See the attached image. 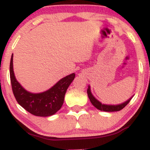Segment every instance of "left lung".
<instances>
[{"label": "left lung", "mask_w": 150, "mask_h": 150, "mask_svg": "<svg viewBox=\"0 0 150 150\" xmlns=\"http://www.w3.org/2000/svg\"><path fill=\"white\" fill-rule=\"evenodd\" d=\"M87 94H88V97L90 100L91 103H92L93 106L95 108H97V109L100 110V111H107V112H113V111H120L121 109H123V108L126 106L127 104L130 102V101L131 100V98L127 100L125 102H123V104H120L118 105H106V104H102L100 101H99L97 99H95V97L92 95V94L91 93L90 90V87H88L87 89Z\"/></svg>", "instance_id": "left-lung-1"}]
</instances>
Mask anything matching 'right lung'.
<instances>
[{"label":"right lung","mask_w":150,"mask_h":150,"mask_svg":"<svg viewBox=\"0 0 150 150\" xmlns=\"http://www.w3.org/2000/svg\"><path fill=\"white\" fill-rule=\"evenodd\" d=\"M13 54L10 63V82L18 104L34 116L46 117L55 114L63 104L65 92L75 78V73L62 78L49 90L34 94L25 90L17 81L13 71Z\"/></svg>","instance_id":"add662e5"}]
</instances>
